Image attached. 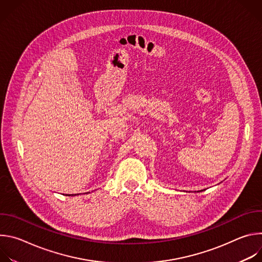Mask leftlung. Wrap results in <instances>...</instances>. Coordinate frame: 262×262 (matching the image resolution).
Wrapping results in <instances>:
<instances>
[{"label":"left lung","instance_id":"8db88e82","mask_svg":"<svg viewBox=\"0 0 262 262\" xmlns=\"http://www.w3.org/2000/svg\"><path fill=\"white\" fill-rule=\"evenodd\" d=\"M202 191H204V190H201V192H202Z\"/></svg>","mask_w":262,"mask_h":262}]
</instances>
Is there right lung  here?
<instances>
[{
	"mask_svg": "<svg viewBox=\"0 0 262 262\" xmlns=\"http://www.w3.org/2000/svg\"><path fill=\"white\" fill-rule=\"evenodd\" d=\"M76 195H77V194H74V195H73V194H72V195H66V196H76ZM78 195H79V194H78Z\"/></svg>",
	"mask_w": 262,
	"mask_h": 262,
	"instance_id": "add662e5",
	"label": "right lung"
}]
</instances>
